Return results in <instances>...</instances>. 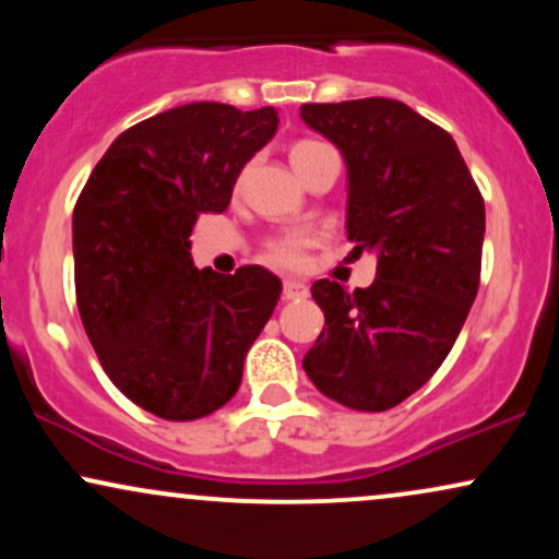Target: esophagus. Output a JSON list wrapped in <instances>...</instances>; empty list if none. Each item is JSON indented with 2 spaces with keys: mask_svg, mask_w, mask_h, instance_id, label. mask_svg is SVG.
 I'll list each match as a JSON object with an SVG mask.
<instances>
[{
  "mask_svg": "<svg viewBox=\"0 0 559 559\" xmlns=\"http://www.w3.org/2000/svg\"><path fill=\"white\" fill-rule=\"evenodd\" d=\"M281 294H284V299H297L299 301V299L310 297V288L301 284V281L288 278V281H284V288H281Z\"/></svg>",
  "mask_w": 559,
  "mask_h": 559,
  "instance_id": "1",
  "label": "esophagus"
}]
</instances>
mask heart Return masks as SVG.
I'll return each instance as SVG.
<instances>
[{
  "label": "heart",
  "mask_w": 559,
  "mask_h": 559,
  "mask_svg": "<svg viewBox=\"0 0 559 559\" xmlns=\"http://www.w3.org/2000/svg\"><path fill=\"white\" fill-rule=\"evenodd\" d=\"M329 150L331 146H325L323 141L299 139V141H294L292 150H288V157H292L294 170L301 176V173L310 168V165ZM310 243H312L310 234H301V230H288V234H278V236H273V239H267L265 247H262V252H265V260L273 262V265L299 267L307 258V247H310Z\"/></svg>",
  "instance_id": "heart-1"
}]
</instances>
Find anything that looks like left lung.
Returning <instances> with one entry per match:
<instances>
[{
    "label": "left lung",
    "mask_w": 559,
    "mask_h": 559,
    "mask_svg": "<svg viewBox=\"0 0 559 559\" xmlns=\"http://www.w3.org/2000/svg\"><path fill=\"white\" fill-rule=\"evenodd\" d=\"M301 120L342 150L346 234L355 252L378 254L368 288L312 284L325 325L301 365L329 400L383 413L415 394L457 342L480 284L484 197L454 139L404 102L301 105Z\"/></svg>",
    "instance_id": "left-lung-1"
}]
</instances>
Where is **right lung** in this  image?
<instances>
[{
  "instance_id": "obj_1",
  "label": "right lung",
  "mask_w": 559,
  "mask_h": 559,
  "mask_svg": "<svg viewBox=\"0 0 559 559\" xmlns=\"http://www.w3.org/2000/svg\"><path fill=\"white\" fill-rule=\"evenodd\" d=\"M273 107H173L112 141L73 210L75 301L102 368L139 407L197 420L239 391L281 281L260 265L191 262L199 215L223 213L243 165L273 139Z\"/></svg>"
}]
</instances>
